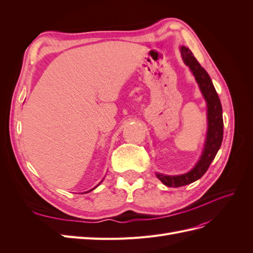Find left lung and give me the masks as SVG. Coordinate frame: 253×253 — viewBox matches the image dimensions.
Returning <instances> with one entry per match:
<instances>
[{
  "label": "left lung",
  "instance_id": "1",
  "mask_svg": "<svg viewBox=\"0 0 253 253\" xmlns=\"http://www.w3.org/2000/svg\"><path fill=\"white\" fill-rule=\"evenodd\" d=\"M181 57L183 62L190 67L191 72L198 83L202 94L207 102V109H208V132H207L205 148L203 154L198 160L195 167L190 172L182 175H164L156 173L157 178L162 181L164 185L168 187L177 188L181 186L189 185L197 179L207 172L210 167L213 159L215 158L217 152L220 148L221 141H223L224 134V121H223V110H221L220 100L218 95L214 87L210 76L205 71V68L198 63V61L193 56L192 51L189 48L181 46L180 48Z\"/></svg>",
  "mask_w": 253,
  "mask_h": 253
}]
</instances>
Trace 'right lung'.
Returning a JSON list of instances; mask_svg holds the SVG:
<instances>
[{
    "label": "right lung",
    "instance_id": "add662e5",
    "mask_svg": "<svg viewBox=\"0 0 253 253\" xmlns=\"http://www.w3.org/2000/svg\"><path fill=\"white\" fill-rule=\"evenodd\" d=\"M95 188H96V187H95ZM95 188H94V189H95ZM91 190H93V189H91ZM91 190H89V191H91ZM89 191H87V192H89ZM85 193H86V192H85Z\"/></svg>",
    "mask_w": 253,
    "mask_h": 253
}]
</instances>
